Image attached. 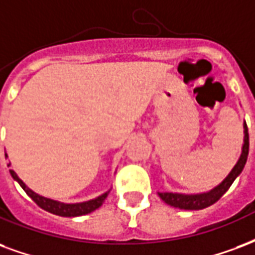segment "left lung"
<instances>
[{
    "label": "left lung",
    "instance_id": "1",
    "mask_svg": "<svg viewBox=\"0 0 255 255\" xmlns=\"http://www.w3.org/2000/svg\"><path fill=\"white\" fill-rule=\"evenodd\" d=\"M243 144L242 152L239 155V159L237 161L231 171L228 173L227 177L224 178L220 184L214 186L212 189L201 193H193V195H186V193H175V192H158V196L165 201L167 205H171L174 208L188 209V211H197V209H204L209 205L215 204L222 196L230 189L233 182L242 173L243 167L246 165L249 155V131L246 122L243 123Z\"/></svg>",
    "mask_w": 255,
    "mask_h": 255
}]
</instances>
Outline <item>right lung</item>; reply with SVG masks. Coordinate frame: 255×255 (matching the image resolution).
Segmentation results:
<instances>
[{"label": "right lung", "instance_id": "1", "mask_svg": "<svg viewBox=\"0 0 255 255\" xmlns=\"http://www.w3.org/2000/svg\"><path fill=\"white\" fill-rule=\"evenodd\" d=\"M5 156H7L6 154H5ZM7 166H10V162L7 163ZM9 171H10L13 180L20 184L22 189L25 190V193L40 208H43L47 212H51V214L58 215V216H63V218H75V216H82V215H88L90 212H93V211H96L103 205L104 201L108 197L109 192H111V189H108L107 192H104L103 195L97 196V197H94L92 200H88V201H82V203H62V201H58V200H52L48 199V197H44V196L37 195L24 184V181L16 174V171L13 169H10Z\"/></svg>", "mask_w": 255, "mask_h": 255}]
</instances>
